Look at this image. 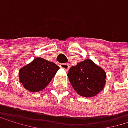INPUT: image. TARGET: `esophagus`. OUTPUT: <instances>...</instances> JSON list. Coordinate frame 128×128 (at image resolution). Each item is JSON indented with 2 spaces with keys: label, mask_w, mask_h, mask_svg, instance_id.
Listing matches in <instances>:
<instances>
[{
  "label": "esophagus",
  "mask_w": 128,
  "mask_h": 128,
  "mask_svg": "<svg viewBox=\"0 0 128 128\" xmlns=\"http://www.w3.org/2000/svg\"><path fill=\"white\" fill-rule=\"evenodd\" d=\"M60 66L62 68V69L66 70H68L69 68H70V65L68 63H61L60 64Z\"/></svg>",
  "instance_id": "34e87169"
}]
</instances>
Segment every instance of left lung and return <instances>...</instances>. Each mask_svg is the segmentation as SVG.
<instances>
[{
	"mask_svg": "<svg viewBox=\"0 0 128 128\" xmlns=\"http://www.w3.org/2000/svg\"><path fill=\"white\" fill-rule=\"evenodd\" d=\"M67 76L73 88L83 97L96 95L106 83L105 71L89 58L71 66Z\"/></svg>",
	"mask_w": 128,
	"mask_h": 128,
	"instance_id": "left-lung-1",
	"label": "left lung"
}]
</instances>
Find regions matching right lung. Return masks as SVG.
I'll list each match as a JSON object with an SVG mask.
<instances>
[{
    "mask_svg": "<svg viewBox=\"0 0 128 128\" xmlns=\"http://www.w3.org/2000/svg\"><path fill=\"white\" fill-rule=\"evenodd\" d=\"M58 69L55 63L37 58L20 70V82L31 92L41 91L50 82Z\"/></svg>",
    "mask_w": 128,
    "mask_h": 128,
    "instance_id": "add662e5",
    "label": "right lung"
}]
</instances>
